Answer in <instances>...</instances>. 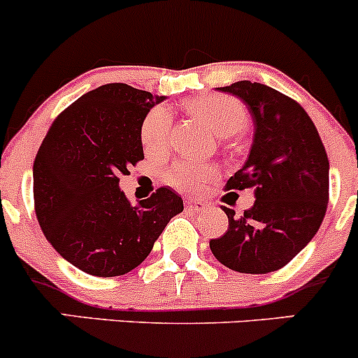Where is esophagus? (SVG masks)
Wrapping results in <instances>:
<instances>
[{"label":"esophagus","instance_id":"esophagus-1","mask_svg":"<svg viewBox=\"0 0 358 358\" xmlns=\"http://www.w3.org/2000/svg\"><path fill=\"white\" fill-rule=\"evenodd\" d=\"M185 208L189 209V211L201 213L208 208V204H206L204 201H199V199H189V201H185Z\"/></svg>","mask_w":358,"mask_h":358}]
</instances>
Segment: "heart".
Masks as SVG:
<instances>
[{
	"instance_id": "b5f03b06",
	"label": "heart",
	"mask_w": 358,
	"mask_h": 358,
	"mask_svg": "<svg viewBox=\"0 0 358 358\" xmlns=\"http://www.w3.org/2000/svg\"><path fill=\"white\" fill-rule=\"evenodd\" d=\"M187 110L202 124L220 136H232L248 126V112L239 100L227 95H201L187 102ZM143 149L147 152H162L171 140V115L164 107H156L145 115L140 129ZM216 175L213 164L201 161H178L166 173L169 185L180 190H199Z\"/></svg>"
}]
</instances>
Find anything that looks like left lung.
Wrapping results in <instances>:
<instances>
[{
	"label": "left lung",
	"instance_id": "1",
	"mask_svg": "<svg viewBox=\"0 0 358 358\" xmlns=\"http://www.w3.org/2000/svg\"><path fill=\"white\" fill-rule=\"evenodd\" d=\"M243 100L255 124L246 164L227 189H255V204L229 216V230L209 241L215 258L241 273L282 268L319 230L329 201V159L315 124L298 102L262 83L218 88Z\"/></svg>",
	"mask_w": 358,
	"mask_h": 358
}]
</instances>
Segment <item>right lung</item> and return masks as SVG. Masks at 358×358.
<instances>
[{
  "mask_svg": "<svg viewBox=\"0 0 358 358\" xmlns=\"http://www.w3.org/2000/svg\"><path fill=\"white\" fill-rule=\"evenodd\" d=\"M164 96L109 83L53 121L34 159V209L43 234L69 263L95 277L136 268L183 201L169 187L131 204L119 176L143 159L140 129Z\"/></svg>",
  "mask_w": 358,
  "mask_h": 358,
  "instance_id": "add662e5",
  "label": "right lung"
}]
</instances>
